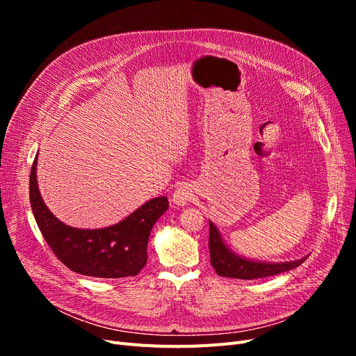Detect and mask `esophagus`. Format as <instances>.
<instances>
[{"label":"esophagus","mask_w":356,"mask_h":356,"mask_svg":"<svg viewBox=\"0 0 356 356\" xmlns=\"http://www.w3.org/2000/svg\"><path fill=\"white\" fill-rule=\"evenodd\" d=\"M191 199H193V188L188 184L179 186L174 191V196H172V202H174L177 207H186Z\"/></svg>","instance_id":"34e87169"}]
</instances>
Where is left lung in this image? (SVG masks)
<instances>
[{
  "instance_id": "1",
  "label": "left lung",
  "mask_w": 356,
  "mask_h": 356,
  "mask_svg": "<svg viewBox=\"0 0 356 356\" xmlns=\"http://www.w3.org/2000/svg\"><path fill=\"white\" fill-rule=\"evenodd\" d=\"M209 254L211 264L220 276L236 277V279H258L284 273L298 267L307 257L300 258L296 261L285 263H264L254 261L250 258H243L234 254L230 248L224 243L218 229L209 221Z\"/></svg>"
}]
</instances>
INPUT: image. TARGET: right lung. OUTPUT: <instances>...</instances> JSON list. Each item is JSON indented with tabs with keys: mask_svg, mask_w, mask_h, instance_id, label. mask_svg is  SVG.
Returning <instances> with one entry per match:
<instances>
[{
	"mask_svg": "<svg viewBox=\"0 0 356 356\" xmlns=\"http://www.w3.org/2000/svg\"><path fill=\"white\" fill-rule=\"evenodd\" d=\"M29 200L38 229L59 260L72 272L93 277L135 276L147 264V245L156 221L168 208V197L145 202L129 217L105 229H75L46 207L37 182V157L31 168Z\"/></svg>",
	"mask_w": 356,
	"mask_h": 356,
	"instance_id": "add662e5",
	"label": "right lung"
}]
</instances>
